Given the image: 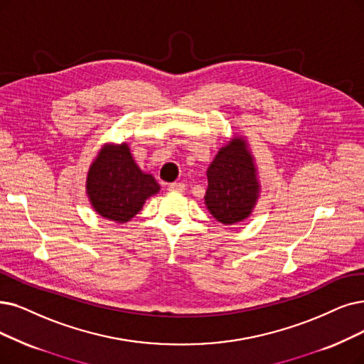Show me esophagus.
<instances>
[{"instance_id": "esophagus-1", "label": "esophagus", "mask_w": 364, "mask_h": 364, "mask_svg": "<svg viewBox=\"0 0 364 364\" xmlns=\"http://www.w3.org/2000/svg\"><path fill=\"white\" fill-rule=\"evenodd\" d=\"M170 191H178V193H183L185 191V183L182 182H173L168 185Z\"/></svg>"}]
</instances>
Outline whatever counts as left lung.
<instances>
[{"mask_svg":"<svg viewBox=\"0 0 364 364\" xmlns=\"http://www.w3.org/2000/svg\"><path fill=\"white\" fill-rule=\"evenodd\" d=\"M205 205L218 223L235 225L252 215L261 185L255 158L242 134L223 144L208 167Z\"/></svg>","mask_w":364,"mask_h":364,"instance_id":"1","label":"left lung"}]
</instances>
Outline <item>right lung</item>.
<instances>
[{
    "mask_svg": "<svg viewBox=\"0 0 364 364\" xmlns=\"http://www.w3.org/2000/svg\"><path fill=\"white\" fill-rule=\"evenodd\" d=\"M86 196L92 209L105 220L125 224L141 210L161 186L141 171L127 141L105 143L86 173Z\"/></svg>",
    "mask_w": 364,
    "mask_h": 364,
    "instance_id": "obj_1",
    "label": "right lung"
}]
</instances>
